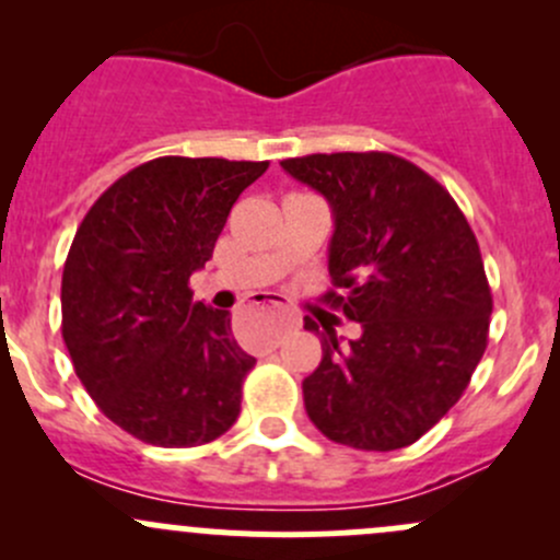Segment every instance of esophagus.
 I'll use <instances>...</instances> for the list:
<instances>
[{"instance_id": "34e87169", "label": "esophagus", "mask_w": 560, "mask_h": 560, "mask_svg": "<svg viewBox=\"0 0 560 560\" xmlns=\"http://www.w3.org/2000/svg\"><path fill=\"white\" fill-rule=\"evenodd\" d=\"M298 325V319H292V316H284V319H281V330H290V327H295Z\"/></svg>"}]
</instances>
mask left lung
<instances>
[{
	"label": "left lung",
	"mask_w": 560,
	"mask_h": 560,
	"mask_svg": "<svg viewBox=\"0 0 560 560\" xmlns=\"http://www.w3.org/2000/svg\"><path fill=\"white\" fill-rule=\"evenodd\" d=\"M330 202V308L360 322L354 341L322 325V363L303 380L330 442L389 453L425 436L460 400L488 347L482 254L450 191L387 151L281 162ZM306 330L319 325L306 316Z\"/></svg>",
	"instance_id": "obj_1"
}]
</instances>
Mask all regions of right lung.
<instances>
[{
    "label": "right lung",
    "instance_id": "1",
    "mask_svg": "<svg viewBox=\"0 0 560 560\" xmlns=\"http://www.w3.org/2000/svg\"><path fill=\"white\" fill-rule=\"evenodd\" d=\"M268 162L160 156L110 184L83 217L61 276V336L107 420L156 447L230 431L257 360L230 312L191 301L230 208Z\"/></svg>",
    "mask_w": 560,
    "mask_h": 560
}]
</instances>
